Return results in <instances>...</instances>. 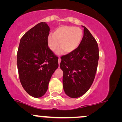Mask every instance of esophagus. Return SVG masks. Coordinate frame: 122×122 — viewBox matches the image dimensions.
Returning <instances> with one entry per match:
<instances>
[{
	"label": "esophagus",
	"mask_w": 122,
	"mask_h": 122,
	"mask_svg": "<svg viewBox=\"0 0 122 122\" xmlns=\"http://www.w3.org/2000/svg\"><path fill=\"white\" fill-rule=\"evenodd\" d=\"M61 58H58V64H60V62H61Z\"/></svg>",
	"instance_id": "obj_1"
}]
</instances>
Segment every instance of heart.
I'll return each instance as SVG.
<instances>
[{"mask_svg": "<svg viewBox=\"0 0 122 122\" xmlns=\"http://www.w3.org/2000/svg\"><path fill=\"white\" fill-rule=\"evenodd\" d=\"M83 37V31L80 28L75 26H61L58 27L47 38V44L50 49L55 51L60 46L61 48L57 54L73 52L79 47Z\"/></svg>", "mask_w": 122, "mask_h": 122, "instance_id": "heart-1", "label": "heart"}]
</instances>
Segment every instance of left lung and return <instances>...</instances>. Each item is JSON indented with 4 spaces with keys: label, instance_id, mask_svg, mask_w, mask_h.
I'll return each mask as SVG.
<instances>
[{
    "label": "left lung",
    "instance_id": "left-lung-1",
    "mask_svg": "<svg viewBox=\"0 0 122 122\" xmlns=\"http://www.w3.org/2000/svg\"><path fill=\"white\" fill-rule=\"evenodd\" d=\"M79 47L73 52L61 57L63 88L71 98L81 96L88 91L94 80L99 58V47L91 33L85 26Z\"/></svg>",
    "mask_w": 122,
    "mask_h": 122
}]
</instances>
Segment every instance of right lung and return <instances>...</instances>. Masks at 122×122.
<instances>
[{"mask_svg": "<svg viewBox=\"0 0 122 122\" xmlns=\"http://www.w3.org/2000/svg\"><path fill=\"white\" fill-rule=\"evenodd\" d=\"M50 28L41 22L21 38L17 53V66L23 88L34 97L43 96L58 67V57L48 47Z\"/></svg>", "mask_w": 122, "mask_h": 122, "instance_id": "right-lung-1", "label": "right lung"}]
</instances>
